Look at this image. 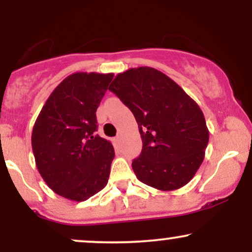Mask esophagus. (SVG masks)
<instances>
[{
	"mask_svg": "<svg viewBox=\"0 0 252 252\" xmlns=\"http://www.w3.org/2000/svg\"><path fill=\"white\" fill-rule=\"evenodd\" d=\"M122 135H120V134H118L117 136H116V137H115V141H116V142L117 143H120L121 142V141H122Z\"/></svg>",
	"mask_w": 252,
	"mask_h": 252,
	"instance_id": "1",
	"label": "esophagus"
}]
</instances>
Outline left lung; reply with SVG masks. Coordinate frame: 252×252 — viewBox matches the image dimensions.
<instances>
[{
	"label": "left lung",
	"mask_w": 252,
	"mask_h": 252,
	"mask_svg": "<svg viewBox=\"0 0 252 252\" xmlns=\"http://www.w3.org/2000/svg\"><path fill=\"white\" fill-rule=\"evenodd\" d=\"M109 90L131 110L138 124L143 146L131 164L136 178L163 192L189 184L204 161L210 136L195 100L148 66L118 73Z\"/></svg>",
	"instance_id": "obj_1"
}]
</instances>
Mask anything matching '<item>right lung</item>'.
I'll use <instances>...</instances> for the list:
<instances>
[{
	"label": "right lung",
	"instance_id": "right-lung-1",
	"mask_svg": "<svg viewBox=\"0 0 252 252\" xmlns=\"http://www.w3.org/2000/svg\"><path fill=\"white\" fill-rule=\"evenodd\" d=\"M114 73L76 72L50 94L32 131L36 168L47 186L85 201L106 186L115 158L110 141L94 135L96 111Z\"/></svg>",
	"mask_w": 252,
	"mask_h": 252
}]
</instances>
